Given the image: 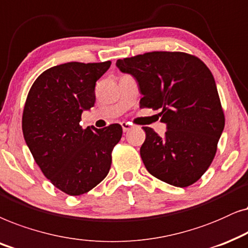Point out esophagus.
<instances>
[{
  "mask_svg": "<svg viewBox=\"0 0 248 248\" xmlns=\"http://www.w3.org/2000/svg\"><path fill=\"white\" fill-rule=\"evenodd\" d=\"M121 127H122V130H124V133H127L128 130L131 129V127H133V124H130V122H121Z\"/></svg>",
  "mask_w": 248,
  "mask_h": 248,
  "instance_id": "obj_1",
  "label": "esophagus"
}]
</instances>
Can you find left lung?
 I'll return each instance as SVG.
<instances>
[{"label": "left lung", "instance_id": "8db88e82", "mask_svg": "<svg viewBox=\"0 0 248 248\" xmlns=\"http://www.w3.org/2000/svg\"><path fill=\"white\" fill-rule=\"evenodd\" d=\"M117 67L137 80L143 94L140 107L161 110V121L167 124L163 137L143 127L145 168L172 186L196 183L212 163L224 128L212 72L195 55L167 51L120 59Z\"/></svg>", "mask_w": 248, "mask_h": 248}]
</instances>
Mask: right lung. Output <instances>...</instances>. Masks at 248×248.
<instances>
[{"label":"right lung","mask_w":248,"mask_h":248,"mask_svg":"<svg viewBox=\"0 0 248 248\" xmlns=\"http://www.w3.org/2000/svg\"><path fill=\"white\" fill-rule=\"evenodd\" d=\"M68 62L38 76L22 113V133L35 162L58 189L71 196L87 193L110 171L112 151L122 136L119 124L84 129V110L95 103V85L110 68Z\"/></svg>","instance_id":"right-lung-1"}]
</instances>
